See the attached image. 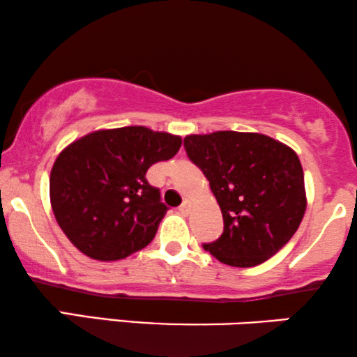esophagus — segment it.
<instances>
[{
  "label": "esophagus",
  "instance_id": "1",
  "mask_svg": "<svg viewBox=\"0 0 357 357\" xmlns=\"http://www.w3.org/2000/svg\"><path fill=\"white\" fill-rule=\"evenodd\" d=\"M192 208H193L192 202L185 200V202L182 203V205H180V211H182L183 215H190V213H192Z\"/></svg>",
  "mask_w": 357,
  "mask_h": 357
}]
</instances>
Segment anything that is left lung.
<instances>
[{
	"label": "left lung",
	"mask_w": 357,
	"mask_h": 357,
	"mask_svg": "<svg viewBox=\"0 0 357 357\" xmlns=\"http://www.w3.org/2000/svg\"><path fill=\"white\" fill-rule=\"evenodd\" d=\"M223 213L205 251L233 267L266 262L289 243L307 210L303 169L289 146L259 132L216 131L183 139Z\"/></svg>",
	"instance_id": "8db88e82"
}]
</instances>
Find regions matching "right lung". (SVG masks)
I'll return each instance as SVG.
<instances>
[{"label":"right lung","mask_w":357,"mask_h":357,"mask_svg":"<svg viewBox=\"0 0 357 357\" xmlns=\"http://www.w3.org/2000/svg\"><path fill=\"white\" fill-rule=\"evenodd\" d=\"M180 146V136L126 126L90 132L60 152L50 170V205L73 246L105 262L146 248L169 210L146 172Z\"/></svg>","instance_id":"right-lung-1"}]
</instances>
